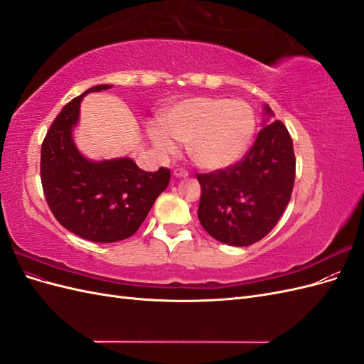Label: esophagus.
I'll return each instance as SVG.
<instances>
[{
  "instance_id": "obj_1",
  "label": "esophagus",
  "mask_w": 364,
  "mask_h": 364,
  "mask_svg": "<svg viewBox=\"0 0 364 364\" xmlns=\"http://www.w3.org/2000/svg\"><path fill=\"white\" fill-rule=\"evenodd\" d=\"M174 176L176 178H186V176H188V171H186L185 168H176Z\"/></svg>"
}]
</instances>
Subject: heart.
<instances>
[{
  "instance_id": "heart-1",
  "label": "heart",
  "mask_w": 364,
  "mask_h": 364,
  "mask_svg": "<svg viewBox=\"0 0 364 364\" xmlns=\"http://www.w3.org/2000/svg\"><path fill=\"white\" fill-rule=\"evenodd\" d=\"M162 126L173 139L186 144L199 167L215 170L234 164L246 151L255 132V114L243 100L193 97L170 107L162 115ZM168 136L161 129L150 130L155 146L173 153L176 146Z\"/></svg>"
}]
</instances>
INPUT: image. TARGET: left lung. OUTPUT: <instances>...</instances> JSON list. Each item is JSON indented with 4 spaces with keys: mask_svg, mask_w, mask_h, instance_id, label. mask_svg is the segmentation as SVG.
<instances>
[{
    "mask_svg": "<svg viewBox=\"0 0 364 364\" xmlns=\"http://www.w3.org/2000/svg\"><path fill=\"white\" fill-rule=\"evenodd\" d=\"M266 114H272L269 106ZM294 174L291 136L282 121H273L240 161L196 174L202 188L197 217L213 238L250 246L277 226L290 202Z\"/></svg>",
    "mask_w": 364,
    "mask_h": 364,
    "instance_id": "8db88e82",
    "label": "left lung"
}]
</instances>
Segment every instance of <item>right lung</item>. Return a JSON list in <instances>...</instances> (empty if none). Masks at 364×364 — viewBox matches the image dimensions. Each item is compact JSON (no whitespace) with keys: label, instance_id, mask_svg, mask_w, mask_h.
<instances>
[{"label":"right lung","instance_id":"add662e5","mask_svg":"<svg viewBox=\"0 0 364 364\" xmlns=\"http://www.w3.org/2000/svg\"><path fill=\"white\" fill-rule=\"evenodd\" d=\"M109 87L94 86L65 105L41 147V182L53 215L65 229L94 243L134 235L171 178L165 167L151 173L132 159L92 162L75 149L71 129L80 100Z\"/></svg>","mask_w":364,"mask_h":364}]
</instances>
